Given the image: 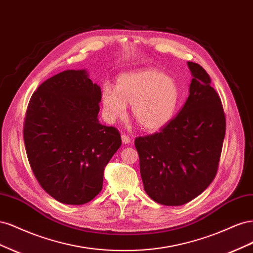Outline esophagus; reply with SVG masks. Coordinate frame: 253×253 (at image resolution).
<instances>
[{
	"mask_svg": "<svg viewBox=\"0 0 253 253\" xmlns=\"http://www.w3.org/2000/svg\"><path fill=\"white\" fill-rule=\"evenodd\" d=\"M121 140H122V143H124V144H128V143H131V141H132V139L129 138V137L126 134L121 135Z\"/></svg>",
	"mask_w": 253,
	"mask_h": 253,
	"instance_id": "obj_1",
	"label": "esophagus"
}]
</instances>
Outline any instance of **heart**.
<instances>
[{
    "label": "heart",
    "mask_w": 253,
    "mask_h": 253,
    "mask_svg": "<svg viewBox=\"0 0 253 253\" xmlns=\"http://www.w3.org/2000/svg\"><path fill=\"white\" fill-rule=\"evenodd\" d=\"M179 100L177 83L154 68L121 74L117 78L116 87L106 83L101 90V104L106 120L114 122L124 118L127 112L126 104H129L135 120L150 132L159 131L169 124Z\"/></svg>",
    "instance_id": "obj_1"
}]
</instances>
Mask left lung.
<instances>
[{
    "instance_id": "8db88e82",
    "label": "left lung",
    "mask_w": 253,
    "mask_h": 253,
    "mask_svg": "<svg viewBox=\"0 0 253 253\" xmlns=\"http://www.w3.org/2000/svg\"><path fill=\"white\" fill-rule=\"evenodd\" d=\"M188 66L193 78L177 116L160 132L135 139L144 191L165 206L185 205L208 188L226 133L224 109L210 76L200 64Z\"/></svg>"
}]
</instances>
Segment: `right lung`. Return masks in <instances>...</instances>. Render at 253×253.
I'll use <instances>...</instances> for the list:
<instances>
[{
  "instance_id": "obj_1",
  "label": "right lung",
  "mask_w": 253,
  "mask_h": 253,
  "mask_svg": "<svg viewBox=\"0 0 253 253\" xmlns=\"http://www.w3.org/2000/svg\"><path fill=\"white\" fill-rule=\"evenodd\" d=\"M100 86L85 70H67L33 94L23 129L32 170L58 202L83 205L102 189L105 166L121 145L114 126L98 120Z\"/></svg>"
}]
</instances>
